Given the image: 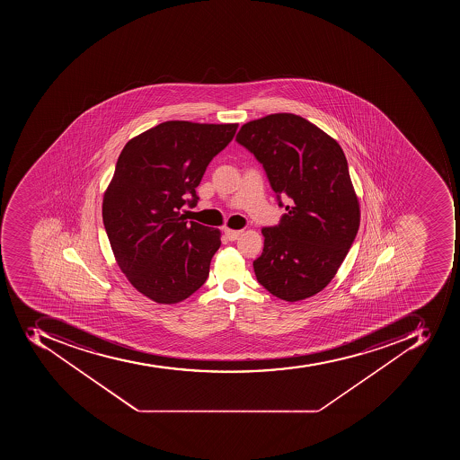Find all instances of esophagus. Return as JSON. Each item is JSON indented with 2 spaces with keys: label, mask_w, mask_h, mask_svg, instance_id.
Returning <instances> with one entry per match:
<instances>
[{
  "label": "esophagus",
  "mask_w": 460,
  "mask_h": 460,
  "mask_svg": "<svg viewBox=\"0 0 460 460\" xmlns=\"http://www.w3.org/2000/svg\"><path fill=\"white\" fill-rule=\"evenodd\" d=\"M225 234L227 235V239L230 242H234V240L239 239V235L242 234L240 230H230V228H226Z\"/></svg>",
  "instance_id": "esophagus-1"
}]
</instances>
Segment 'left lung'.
Masks as SVG:
<instances>
[{
    "instance_id": "8db88e82",
    "label": "left lung",
    "mask_w": 460,
    "mask_h": 460,
    "mask_svg": "<svg viewBox=\"0 0 460 460\" xmlns=\"http://www.w3.org/2000/svg\"><path fill=\"white\" fill-rule=\"evenodd\" d=\"M235 141L263 165L271 189L289 199L280 223L261 228L257 282L288 302L314 296L337 275L359 228L358 197L333 137L293 113L244 123Z\"/></svg>"
}]
</instances>
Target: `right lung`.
Listing matches in <instances>:
<instances>
[{"label":"right lung","mask_w":460,"mask_h":460,"mask_svg":"<svg viewBox=\"0 0 460 460\" xmlns=\"http://www.w3.org/2000/svg\"><path fill=\"white\" fill-rule=\"evenodd\" d=\"M239 123L168 120L132 137L106 189L102 217L130 285L156 304H178L208 278L220 232L187 221L206 168Z\"/></svg>","instance_id":"obj_1"}]
</instances>
